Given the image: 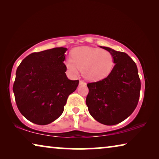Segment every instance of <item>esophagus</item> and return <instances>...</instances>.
I'll use <instances>...</instances> for the list:
<instances>
[{"label":"esophagus","mask_w":159,"mask_h":159,"mask_svg":"<svg viewBox=\"0 0 159 159\" xmlns=\"http://www.w3.org/2000/svg\"><path fill=\"white\" fill-rule=\"evenodd\" d=\"M79 85H86V84L84 81H83V80H80L79 81Z\"/></svg>","instance_id":"1"}]
</instances>
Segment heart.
<instances>
[{
	"label": "heart",
	"instance_id": "heart-1",
	"mask_svg": "<svg viewBox=\"0 0 159 159\" xmlns=\"http://www.w3.org/2000/svg\"><path fill=\"white\" fill-rule=\"evenodd\" d=\"M68 70L74 75L82 74L85 79L97 81L110 74L114 66L112 54L107 50L90 47H79L72 51V58L65 61Z\"/></svg>",
	"mask_w": 159,
	"mask_h": 159
}]
</instances>
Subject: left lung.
<instances>
[{
    "label": "left lung",
    "instance_id": "left-lung-1",
    "mask_svg": "<svg viewBox=\"0 0 159 159\" xmlns=\"http://www.w3.org/2000/svg\"><path fill=\"white\" fill-rule=\"evenodd\" d=\"M100 47L111 53L115 65L107 78L87 85L86 105L90 115L98 122L114 125L134 112L139 99L141 81L137 65L128 54Z\"/></svg>",
    "mask_w": 159,
    "mask_h": 159
}]
</instances>
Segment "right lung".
I'll use <instances>...</instances> for the list:
<instances>
[{
  "instance_id": "obj_1",
  "label": "right lung",
  "mask_w": 159,
  "mask_h": 159,
  "mask_svg": "<svg viewBox=\"0 0 159 159\" xmlns=\"http://www.w3.org/2000/svg\"><path fill=\"white\" fill-rule=\"evenodd\" d=\"M67 48L56 47L30 54L17 67L13 93L17 108L32 123L48 125L64 112L69 95L79 81L66 75Z\"/></svg>"
}]
</instances>
